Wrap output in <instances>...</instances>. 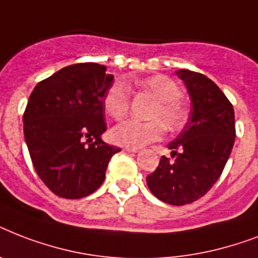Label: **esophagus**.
I'll return each instance as SVG.
<instances>
[{"instance_id": "1", "label": "esophagus", "mask_w": 258, "mask_h": 258, "mask_svg": "<svg viewBox=\"0 0 258 258\" xmlns=\"http://www.w3.org/2000/svg\"><path fill=\"white\" fill-rule=\"evenodd\" d=\"M124 151H125V153H133V154L139 153V150H138V149H131V147H124Z\"/></svg>"}]
</instances>
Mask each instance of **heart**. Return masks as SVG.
Here are the masks:
<instances>
[{
  "mask_svg": "<svg viewBox=\"0 0 258 258\" xmlns=\"http://www.w3.org/2000/svg\"><path fill=\"white\" fill-rule=\"evenodd\" d=\"M139 84L158 100V104L155 105L151 115L153 119L162 120L169 130L180 128L183 125L186 115L182 105L179 104L182 97L179 86L172 79L163 75L147 78L142 80ZM128 103V87L123 82L113 83L104 97L105 112L113 119H120L127 113ZM161 122L159 120L138 121L127 119L113 125L109 131V137L113 143L119 146L141 149L153 142L159 141L163 137L165 127Z\"/></svg>",
  "mask_w": 258,
  "mask_h": 258,
  "instance_id": "heart-1",
  "label": "heart"
}]
</instances>
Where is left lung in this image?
I'll use <instances>...</instances> for the list:
<instances>
[{"label": "left lung", "mask_w": 258, "mask_h": 258, "mask_svg": "<svg viewBox=\"0 0 258 258\" xmlns=\"http://www.w3.org/2000/svg\"><path fill=\"white\" fill-rule=\"evenodd\" d=\"M191 100L187 123L169 143L170 161L162 157L146 178L158 200L180 206L191 204L216 183L232 153L236 127L234 109L216 83L198 72L178 70Z\"/></svg>", "instance_id": "1"}]
</instances>
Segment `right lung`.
Segmentation results:
<instances>
[{"instance_id":"1","label":"right lung","mask_w":258,"mask_h":258,"mask_svg":"<svg viewBox=\"0 0 258 258\" xmlns=\"http://www.w3.org/2000/svg\"><path fill=\"white\" fill-rule=\"evenodd\" d=\"M105 71L96 62L66 67L38 83L28 100L22 121L30 158L42 182L62 198L97 190L120 151L101 139L104 97L113 84Z\"/></svg>"}]
</instances>
